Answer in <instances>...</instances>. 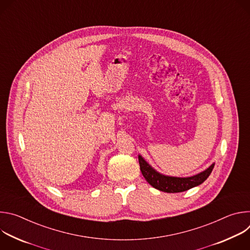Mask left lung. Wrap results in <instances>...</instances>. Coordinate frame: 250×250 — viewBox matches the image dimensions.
<instances>
[{
	"mask_svg": "<svg viewBox=\"0 0 250 250\" xmlns=\"http://www.w3.org/2000/svg\"><path fill=\"white\" fill-rule=\"evenodd\" d=\"M140 171L146 180L155 189L166 193H180L202 184L209 176L215 164H211L207 170L192 177L178 178L164 176L156 172L144 158L138 156Z\"/></svg>",
	"mask_w": 250,
	"mask_h": 250,
	"instance_id": "obj_1",
	"label": "left lung"
}]
</instances>
